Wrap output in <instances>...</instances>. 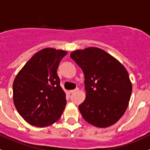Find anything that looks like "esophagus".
<instances>
[{"label": "esophagus", "mask_w": 150, "mask_h": 150, "mask_svg": "<svg viewBox=\"0 0 150 150\" xmlns=\"http://www.w3.org/2000/svg\"><path fill=\"white\" fill-rule=\"evenodd\" d=\"M78 90H79V89H78V88H75V89H74V90H69V93H75V92L78 91Z\"/></svg>", "instance_id": "34e87169"}]
</instances>
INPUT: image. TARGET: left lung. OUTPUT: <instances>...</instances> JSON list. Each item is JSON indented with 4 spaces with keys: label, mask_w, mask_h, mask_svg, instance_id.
Masks as SVG:
<instances>
[{
    "label": "left lung",
    "mask_w": 150,
    "mask_h": 150,
    "mask_svg": "<svg viewBox=\"0 0 150 150\" xmlns=\"http://www.w3.org/2000/svg\"><path fill=\"white\" fill-rule=\"evenodd\" d=\"M70 57L84 74L87 97L78 106L83 118L100 128L117 122L127 109L132 95L127 70L114 57L94 47L75 51Z\"/></svg>",
    "instance_id": "left-lung-1"
}]
</instances>
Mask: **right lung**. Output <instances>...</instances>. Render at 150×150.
I'll list each match as a JSON object with an SVG mask.
<instances>
[{
  "instance_id": "right-lung-1",
  "label": "right lung",
  "mask_w": 150,
  "mask_h": 150,
  "mask_svg": "<svg viewBox=\"0 0 150 150\" xmlns=\"http://www.w3.org/2000/svg\"><path fill=\"white\" fill-rule=\"evenodd\" d=\"M67 54L66 51L44 48L16 75L13 85L14 105L30 125L45 127L61 117L67 99L57 69Z\"/></svg>"
}]
</instances>
